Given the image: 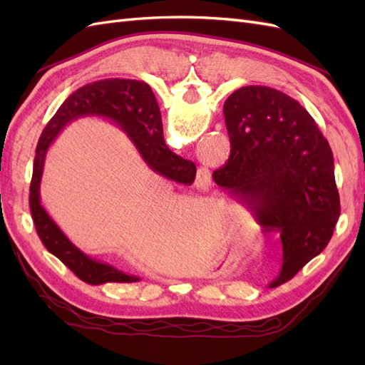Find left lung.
I'll return each mask as SVG.
<instances>
[{
	"mask_svg": "<svg viewBox=\"0 0 365 365\" xmlns=\"http://www.w3.org/2000/svg\"><path fill=\"white\" fill-rule=\"evenodd\" d=\"M230 157L213 180L247 202L282 242L281 285L328 246L340 215L334 157L304 108L268 86H245L224 103Z\"/></svg>",
	"mask_w": 365,
	"mask_h": 365,
	"instance_id": "1",
	"label": "left lung"
}]
</instances>
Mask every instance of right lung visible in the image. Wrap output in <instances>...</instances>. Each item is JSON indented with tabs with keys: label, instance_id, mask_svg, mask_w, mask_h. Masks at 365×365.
Instances as JSON below:
<instances>
[{
	"label": "right lung",
	"instance_id": "1",
	"mask_svg": "<svg viewBox=\"0 0 365 365\" xmlns=\"http://www.w3.org/2000/svg\"><path fill=\"white\" fill-rule=\"evenodd\" d=\"M84 115H100L118 123L122 130H125L150 169L170 180L192 183L196 177V166L192 161L183 160L168 149L163 139L161 113L157 98L149 84L144 81L108 78L89 83L68 96L51 120L46 123L36 147L33 178L29 187V208L38 238L42 240L46 250L56 255L84 282L92 285L138 282V276L122 273L113 265L91 259L89 255L81 252L68 242V238L41 205L38 188H41L46 150L68 122Z\"/></svg>",
	"mask_w": 365,
	"mask_h": 365
}]
</instances>
